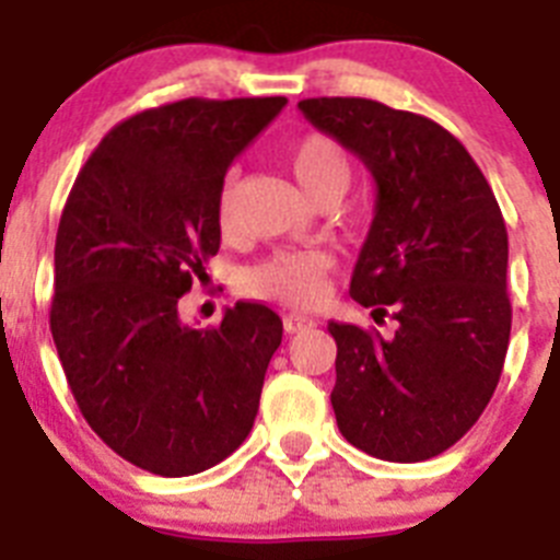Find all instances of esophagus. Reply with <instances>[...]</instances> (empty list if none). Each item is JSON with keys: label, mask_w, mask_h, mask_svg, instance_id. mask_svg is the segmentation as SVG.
Here are the masks:
<instances>
[{"label": "esophagus", "mask_w": 560, "mask_h": 560, "mask_svg": "<svg viewBox=\"0 0 560 560\" xmlns=\"http://www.w3.org/2000/svg\"><path fill=\"white\" fill-rule=\"evenodd\" d=\"M314 319L311 316H303V314H285L283 316V328L285 334H300V330H308L314 328Z\"/></svg>", "instance_id": "obj_1"}]
</instances>
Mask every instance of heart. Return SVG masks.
Here are the masks:
<instances>
[{
	"mask_svg": "<svg viewBox=\"0 0 560 560\" xmlns=\"http://www.w3.org/2000/svg\"><path fill=\"white\" fill-rule=\"evenodd\" d=\"M285 156H289L296 182L314 201L328 199V196L341 199V192L348 190L350 179H353L348 151L323 131L303 133L300 140H294ZM232 210H235V179L230 176L219 196V224L224 232L232 226ZM325 271H328V260L319 252H275L244 271L241 289L257 300L314 305L323 296Z\"/></svg>",
	"mask_w": 560,
	"mask_h": 560,
	"instance_id": "b5f03b06",
	"label": "heart"
}]
</instances>
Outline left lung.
Wrapping results in <instances>:
<instances>
[{"instance_id": "left-lung-1", "label": "left lung", "mask_w": 560, "mask_h": 560, "mask_svg": "<svg viewBox=\"0 0 560 560\" xmlns=\"http://www.w3.org/2000/svg\"><path fill=\"white\" fill-rule=\"evenodd\" d=\"M300 112L373 173L350 296L398 323L389 341L328 325L339 432L389 463L432 459L477 423L502 375L513 316L502 210L463 142L423 114L368 97H308Z\"/></svg>"}]
</instances>
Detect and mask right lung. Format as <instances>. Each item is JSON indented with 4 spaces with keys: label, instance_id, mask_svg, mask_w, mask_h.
<instances>
[{
    "label": "right lung",
    "instance_id": "right-lung-1",
    "mask_svg": "<svg viewBox=\"0 0 560 560\" xmlns=\"http://www.w3.org/2000/svg\"><path fill=\"white\" fill-rule=\"evenodd\" d=\"M285 103L145 108L103 137L69 190L49 330L86 423L142 471H207L252 432L280 316L237 303L196 330L179 319V296L221 246L226 167Z\"/></svg>",
    "mask_w": 560,
    "mask_h": 560
}]
</instances>
